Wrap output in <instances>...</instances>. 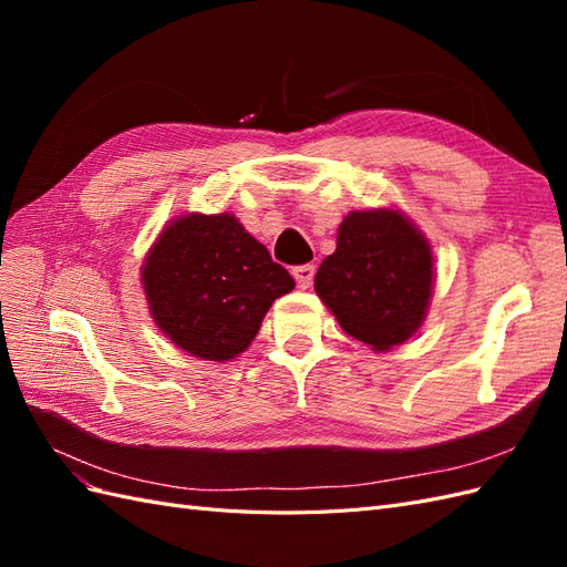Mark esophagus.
Returning <instances> with one entry per match:
<instances>
[{"label": "esophagus", "mask_w": 567, "mask_h": 567, "mask_svg": "<svg viewBox=\"0 0 567 567\" xmlns=\"http://www.w3.org/2000/svg\"><path fill=\"white\" fill-rule=\"evenodd\" d=\"M315 265H298L293 267V277L298 281L300 288H310V284L315 281Z\"/></svg>", "instance_id": "1"}]
</instances>
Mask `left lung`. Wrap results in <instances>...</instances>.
Returning a JSON list of instances; mask_svg holds the SVG:
<instances>
[{
    "instance_id": "8db88e82",
    "label": "left lung",
    "mask_w": 567,
    "mask_h": 567,
    "mask_svg": "<svg viewBox=\"0 0 567 567\" xmlns=\"http://www.w3.org/2000/svg\"><path fill=\"white\" fill-rule=\"evenodd\" d=\"M315 288L346 333L379 352L390 350L425 317L431 246L400 213H352L342 219L336 252L321 262Z\"/></svg>"
}]
</instances>
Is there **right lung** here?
Instances as JSON below:
<instances>
[{
    "label": "right lung",
    "instance_id": "add662e5",
    "mask_svg": "<svg viewBox=\"0 0 567 567\" xmlns=\"http://www.w3.org/2000/svg\"><path fill=\"white\" fill-rule=\"evenodd\" d=\"M153 319L188 354L227 362L260 331L290 274L234 215H186L151 248L142 271Z\"/></svg>",
    "mask_w": 567,
    "mask_h": 567
}]
</instances>
